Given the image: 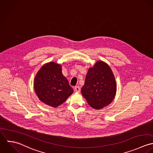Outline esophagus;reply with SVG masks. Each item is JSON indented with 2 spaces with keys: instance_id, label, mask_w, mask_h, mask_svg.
I'll return each instance as SVG.
<instances>
[{
  "instance_id": "1",
  "label": "esophagus",
  "mask_w": 153,
  "mask_h": 153,
  "mask_svg": "<svg viewBox=\"0 0 153 153\" xmlns=\"http://www.w3.org/2000/svg\"><path fill=\"white\" fill-rule=\"evenodd\" d=\"M74 91L76 92H78V93H79V92H80V88H79V86H76L75 88H74Z\"/></svg>"
}]
</instances>
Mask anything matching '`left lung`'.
Returning <instances> with one entry per match:
<instances>
[{"mask_svg":"<svg viewBox=\"0 0 153 153\" xmlns=\"http://www.w3.org/2000/svg\"><path fill=\"white\" fill-rule=\"evenodd\" d=\"M81 92L88 104L96 110L112 102L117 92V83L107 63L99 60L89 68Z\"/></svg>","mask_w":153,"mask_h":153,"instance_id":"8db88e82","label":"left lung"}]
</instances>
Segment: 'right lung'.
I'll use <instances>...</instances> for the list:
<instances>
[{"mask_svg":"<svg viewBox=\"0 0 153 153\" xmlns=\"http://www.w3.org/2000/svg\"><path fill=\"white\" fill-rule=\"evenodd\" d=\"M61 70V64L49 62L41 67L34 79V90L38 99L53 108L63 103L73 93Z\"/></svg>","mask_w":153,"mask_h":153,"instance_id":"right-lung-1","label":"right lung"}]
</instances>
